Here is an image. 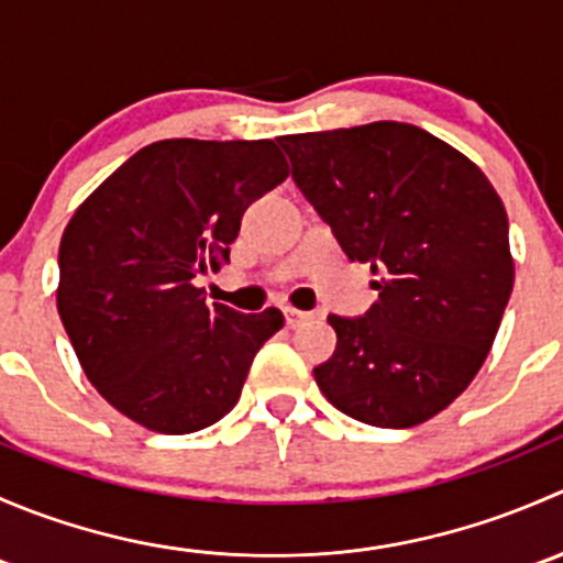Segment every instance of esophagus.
I'll return each mask as SVG.
<instances>
[{"instance_id":"34e87169","label":"esophagus","mask_w":563,"mask_h":563,"mask_svg":"<svg viewBox=\"0 0 563 563\" xmlns=\"http://www.w3.org/2000/svg\"><path fill=\"white\" fill-rule=\"evenodd\" d=\"M310 318H313V313H302V310H297V308H286V323L291 329L302 327V323L310 321Z\"/></svg>"}]
</instances>
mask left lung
<instances>
[{
    "instance_id": "1",
    "label": "left lung",
    "mask_w": 563,
    "mask_h": 563,
    "mask_svg": "<svg viewBox=\"0 0 563 563\" xmlns=\"http://www.w3.org/2000/svg\"><path fill=\"white\" fill-rule=\"evenodd\" d=\"M291 176L378 302L329 316L338 349L313 367L338 411L413 428L444 411L487 360L515 283L509 223L487 176L406 122L283 135Z\"/></svg>"
}]
</instances>
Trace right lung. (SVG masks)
I'll return each mask as SVG.
<instances>
[{"instance_id":"obj_1","label":"right lung","mask_w":563,"mask_h":563,"mask_svg":"<svg viewBox=\"0 0 563 563\" xmlns=\"http://www.w3.org/2000/svg\"><path fill=\"white\" fill-rule=\"evenodd\" d=\"M275 141L168 139L117 168L67 223L56 308L92 387L155 433H196L240 400L283 313L207 302L242 214L280 185Z\"/></svg>"}]
</instances>
